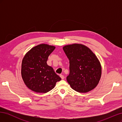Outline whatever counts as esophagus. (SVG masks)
<instances>
[{"label": "esophagus", "mask_w": 122, "mask_h": 122, "mask_svg": "<svg viewBox=\"0 0 122 122\" xmlns=\"http://www.w3.org/2000/svg\"><path fill=\"white\" fill-rule=\"evenodd\" d=\"M60 77H61V79H64V75H60Z\"/></svg>", "instance_id": "esophagus-1"}]
</instances>
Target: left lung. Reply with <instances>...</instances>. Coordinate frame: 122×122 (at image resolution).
<instances>
[{
    "mask_svg": "<svg viewBox=\"0 0 122 122\" xmlns=\"http://www.w3.org/2000/svg\"><path fill=\"white\" fill-rule=\"evenodd\" d=\"M70 63L67 80L73 90L86 93L97 86L102 74L98 58L89 48L81 44H72L62 47Z\"/></svg>",
    "mask_w": 122,
    "mask_h": 122,
    "instance_id": "obj_1",
    "label": "left lung"
}]
</instances>
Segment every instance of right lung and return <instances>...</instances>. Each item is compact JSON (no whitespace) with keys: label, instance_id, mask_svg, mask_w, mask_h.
<instances>
[{"label":"right lung","instance_id":"1","mask_svg":"<svg viewBox=\"0 0 122 122\" xmlns=\"http://www.w3.org/2000/svg\"><path fill=\"white\" fill-rule=\"evenodd\" d=\"M55 47L46 44L36 46L25 54L21 64V76L29 89L36 93H46L61 80L53 69L47 64Z\"/></svg>","mask_w":122,"mask_h":122}]
</instances>
